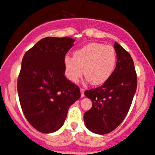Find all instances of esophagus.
<instances>
[{
	"label": "esophagus",
	"instance_id": "esophagus-1",
	"mask_svg": "<svg viewBox=\"0 0 155 155\" xmlns=\"http://www.w3.org/2000/svg\"><path fill=\"white\" fill-rule=\"evenodd\" d=\"M80 91H81V97H84V89L81 88V89H80Z\"/></svg>",
	"mask_w": 155,
	"mask_h": 155
}]
</instances>
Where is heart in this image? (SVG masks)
Masks as SVG:
<instances>
[{"mask_svg": "<svg viewBox=\"0 0 155 155\" xmlns=\"http://www.w3.org/2000/svg\"><path fill=\"white\" fill-rule=\"evenodd\" d=\"M117 55L115 48L103 44H88L76 50L74 58H65L67 77L76 82L83 75L93 85L102 84L107 81L114 71Z\"/></svg>", "mask_w": 155, "mask_h": 155, "instance_id": "1", "label": "heart"}]
</instances>
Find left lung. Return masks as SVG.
<instances>
[{"label": "left lung", "instance_id": "left-lung-1", "mask_svg": "<svg viewBox=\"0 0 155 155\" xmlns=\"http://www.w3.org/2000/svg\"><path fill=\"white\" fill-rule=\"evenodd\" d=\"M114 48L117 63L113 74L100 87L84 92L92 107L84 113V120L89 131L97 134L110 133L122 123L137 90V76L131 55L117 42Z\"/></svg>", "mask_w": 155, "mask_h": 155}]
</instances>
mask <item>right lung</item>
Returning <instances> with one entry per match:
<instances>
[{
    "label": "right lung",
    "instance_id": "obj_1",
    "mask_svg": "<svg viewBox=\"0 0 155 155\" xmlns=\"http://www.w3.org/2000/svg\"><path fill=\"white\" fill-rule=\"evenodd\" d=\"M74 41L68 37H45L22 59L17 81L20 105L28 122L41 133L58 130L68 108L81 97L79 87L64 75L65 55Z\"/></svg>",
    "mask_w": 155,
    "mask_h": 155
}]
</instances>
